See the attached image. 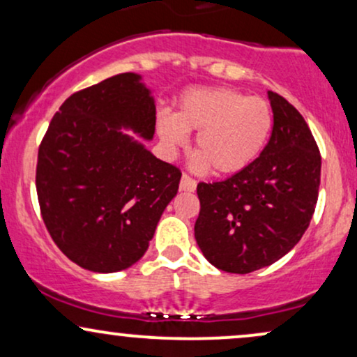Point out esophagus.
<instances>
[{
    "label": "esophagus",
    "instance_id": "obj_1",
    "mask_svg": "<svg viewBox=\"0 0 357 357\" xmlns=\"http://www.w3.org/2000/svg\"><path fill=\"white\" fill-rule=\"evenodd\" d=\"M179 190H181V191H195L196 190V181L191 178L190 174L183 173L181 183H179Z\"/></svg>",
    "mask_w": 357,
    "mask_h": 357
}]
</instances>
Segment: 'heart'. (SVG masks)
Wrapping results in <instances>:
<instances>
[{
	"mask_svg": "<svg viewBox=\"0 0 357 357\" xmlns=\"http://www.w3.org/2000/svg\"><path fill=\"white\" fill-rule=\"evenodd\" d=\"M273 116L267 100L248 97L228 87L192 89L184 92L173 114L161 112L155 130L169 155L196 132L198 154L195 167L211 166L216 174H235L247 169L260 155L272 132Z\"/></svg>",
	"mask_w": 357,
	"mask_h": 357,
	"instance_id": "b5f03b06",
	"label": "heart"
}]
</instances>
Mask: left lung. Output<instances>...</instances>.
Instances as JSON below:
<instances>
[{"label": "left lung", "instance_id": "1", "mask_svg": "<svg viewBox=\"0 0 357 357\" xmlns=\"http://www.w3.org/2000/svg\"><path fill=\"white\" fill-rule=\"evenodd\" d=\"M268 99L273 127L260 155L225 181L196 188V243L223 272H255L289 253L317 204L321 153L312 132L284 97L268 92Z\"/></svg>", "mask_w": 357, "mask_h": 357}]
</instances>
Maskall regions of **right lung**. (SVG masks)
<instances>
[{"instance_id": "add662e5", "label": "right lung", "mask_w": 357, "mask_h": 357, "mask_svg": "<svg viewBox=\"0 0 357 357\" xmlns=\"http://www.w3.org/2000/svg\"><path fill=\"white\" fill-rule=\"evenodd\" d=\"M155 105L137 73L72 93L38 149L36 195L63 255L90 272L129 268L146 253L181 171L124 129L151 141Z\"/></svg>"}]
</instances>
